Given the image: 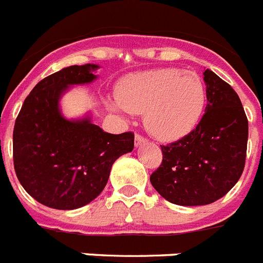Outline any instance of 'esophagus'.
<instances>
[{
  "label": "esophagus",
  "mask_w": 263,
  "mask_h": 263,
  "mask_svg": "<svg viewBox=\"0 0 263 263\" xmlns=\"http://www.w3.org/2000/svg\"><path fill=\"white\" fill-rule=\"evenodd\" d=\"M146 138H143L140 134H136V146H141L142 143H146Z\"/></svg>",
  "instance_id": "esophagus-1"
}]
</instances>
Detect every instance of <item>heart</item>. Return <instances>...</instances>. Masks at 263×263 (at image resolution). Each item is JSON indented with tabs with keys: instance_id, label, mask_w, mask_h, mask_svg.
Wrapping results in <instances>:
<instances>
[{
	"instance_id": "b5f03b06",
	"label": "heart",
	"mask_w": 263,
	"mask_h": 263,
	"mask_svg": "<svg viewBox=\"0 0 263 263\" xmlns=\"http://www.w3.org/2000/svg\"><path fill=\"white\" fill-rule=\"evenodd\" d=\"M114 111L143 114V125L154 138L172 142L198 125L206 105V86L198 74L169 67L130 74L117 87Z\"/></svg>"
}]
</instances>
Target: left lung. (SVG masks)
I'll return each instance as SVG.
<instances>
[{
    "mask_svg": "<svg viewBox=\"0 0 263 263\" xmlns=\"http://www.w3.org/2000/svg\"><path fill=\"white\" fill-rule=\"evenodd\" d=\"M205 114L183 138L161 146L162 163L150 176L166 201L201 206L222 198L238 182L245 167L249 123L238 94L206 69Z\"/></svg>",
    "mask_w": 263,
    "mask_h": 263,
    "instance_id": "obj_1",
    "label": "left lung"
}]
</instances>
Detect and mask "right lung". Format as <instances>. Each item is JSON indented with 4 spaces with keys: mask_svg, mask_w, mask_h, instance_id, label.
Masks as SVG:
<instances>
[{
    "mask_svg": "<svg viewBox=\"0 0 263 263\" xmlns=\"http://www.w3.org/2000/svg\"><path fill=\"white\" fill-rule=\"evenodd\" d=\"M98 65H73L40 81L21 107L13 132V159L29 196L58 210L82 208L106 186L111 166L134 149V134H110L91 114L66 118L61 98L98 78Z\"/></svg>",
    "mask_w": 263,
    "mask_h": 263,
    "instance_id": "add662e5",
    "label": "right lung"
}]
</instances>
